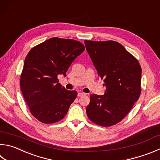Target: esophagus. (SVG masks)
<instances>
[{"label":"esophagus","instance_id":"obj_1","mask_svg":"<svg viewBox=\"0 0 160 160\" xmlns=\"http://www.w3.org/2000/svg\"><path fill=\"white\" fill-rule=\"evenodd\" d=\"M84 95H86L85 93H83V92H78V97H82Z\"/></svg>","mask_w":160,"mask_h":160}]
</instances>
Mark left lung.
I'll use <instances>...</instances> for the list:
<instances>
[{"mask_svg":"<svg viewBox=\"0 0 160 160\" xmlns=\"http://www.w3.org/2000/svg\"><path fill=\"white\" fill-rule=\"evenodd\" d=\"M85 45L106 87L104 95L89 96L87 115L98 125H115L128 114L140 97V63L120 43L113 40H85Z\"/></svg>","mask_w":160,"mask_h":160,"instance_id":"obj_1","label":"left lung"}]
</instances>
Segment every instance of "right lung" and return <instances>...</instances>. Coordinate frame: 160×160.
Returning a JSON list of instances; mask_svg holds the SVG:
<instances>
[{
  "label": "right lung",
  "instance_id": "add662e5",
  "mask_svg": "<svg viewBox=\"0 0 160 160\" xmlns=\"http://www.w3.org/2000/svg\"><path fill=\"white\" fill-rule=\"evenodd\" d=\"M85 49L77 40L54 37L35 46L28 53L20 88L31 113L38 120L52 124L65 117L78 92L66 90L57 76H66L72 62Z\"/></svg>",
  "mask_w": 160,
  "mask_h": 160
}]
</instances>
